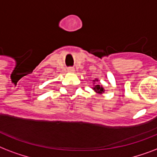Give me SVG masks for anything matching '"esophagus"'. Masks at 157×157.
I'll use <instances>...</instances> for the list:
<instances>
[{
  "mask_svg": "<svg viewBox=\"0 0 157 157\" xmlns=\"http://www.w3.org/2000/svg\"><path fill=\"white\" fill-rule=\"evenodd\" d=\"M68 72H70V73H73V72H75V69L74 68H68Z\"/></svg>",
  "mask_w": 157,
  "mask_h": 157,
  "instance_id": "esophagus-1",
  "label": "esophagus"
}]
</instances>
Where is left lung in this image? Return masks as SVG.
<instances>
[{"mask_svg":"<svg viewBox=\"0 0 157 157\" xmlns=\"http://www.w3.org/2000/svg\"><path fill=\"white\" fill-rule=\"evenodd\" d=\"M98 82V78H95V79L93 80V84L94 86L92 87V90L96 92V93H98V94H102L105 92V89H104V87H102V85H99L98 83L96 84V82Z\"/></svg>","mask_w":157,"mask_h":157,"instance_id":"left-lung-1","label":"left lung"}]
</instances>
